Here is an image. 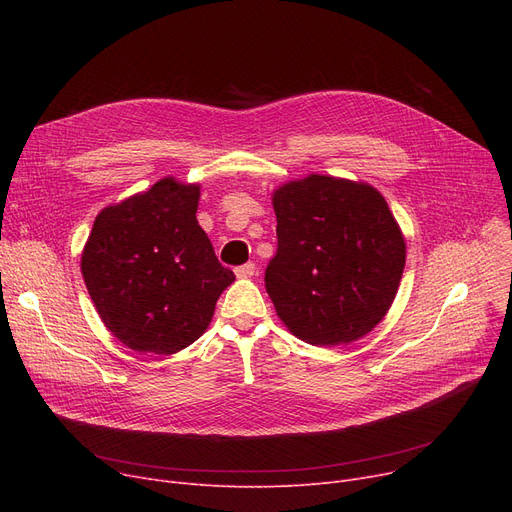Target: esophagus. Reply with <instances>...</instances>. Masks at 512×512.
<instances>
[{"label":"esophagus","instance_id":"1","mask_svg":"<svg viewBox=\"0 0 512 512\" xmlns=\"http://www.w3.org/2000/svg\"><path fill=\"white\" fill-rule=\"evenodd\" d=\"M234 274H236L238 278H251V276L257 274V265H255L253 261H249V263H245V265H238L236 270H234Z\"/></svg>","mask_w":512,"mask_h":512}]
</instances>
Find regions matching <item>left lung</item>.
<instances>
[{
	"mask_svg": "<svg viewBox=\"0 0 512 512\" xmlns=\"http://www.w3.org/2000/svg\"><path fill=\"white\" fill-rule=\"evenodd\" d=\"M278 249L265 290L286 328L315 346L359 340L384 319L405 238L373 186L311 174L274 193Z\"/></svg>",
	"mask_w": 512,
	"mask_h": 512,
	"instance_id": "1",
	"label": "left lung"
}]
</instances>
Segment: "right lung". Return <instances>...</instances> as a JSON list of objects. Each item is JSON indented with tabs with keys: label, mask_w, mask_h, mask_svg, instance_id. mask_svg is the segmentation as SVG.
Returning a JSON list of instances; mask_svg holds the SVG:
<instances>
[{
	"label": "right lung",
	"mask_w": 512,
	"mask_h": 512,
	"mask_svg": "<svg viewBox=\"0 0 512 512\" xmlns=\"http://www.w3.org/2000/svg\"><path fill=\"white\" fill-rule=\"evenodd\" d=\"M197 205V184L164 178L97 215L80 270L105 328L132 351L172 355L193 344L234 282Z\"/></svg>",
	"instance_id": "right-lung-1"
}]
</instances>
